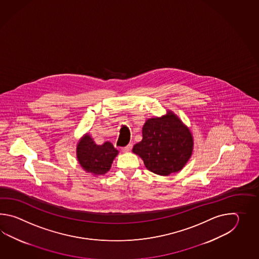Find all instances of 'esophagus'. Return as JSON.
Returning a JSON list of instances; mask_svg holds the SVG:
<instances>
[{
    "mask_svg": "<svg viewBox=\"0 0 259 259\" xmlns=\"http://www.w3.org/2000/svg\"><path fill=\"white\" fill-rule=\"evenodd\" d=\"M132 149V143H128L126 147H123L121 148L122 152H124V153H127V152H130L131 150Z\"/></svg>",
    "mask_w": 259,
    "mask_h": 259,
    "instance_id": "esophagus-1",
    "label": "esophagus"
}]
</instances>
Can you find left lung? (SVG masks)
I'll use <instances>...</instances> for the list:
<instances>
[{
	"label": "left lung",
	"instance_id": "8db88e82",
	"mask_svg": "<svg viewBox=\"0 0 259 259\" xmlns=\"http://www.w3.org/2000/svg\"><path fill=\"white\" fill-rule=\"evenodd\" d=\"M192 133L172 112L150 118L143 127V140L132 152L148 170L161 176L182 170L193 153Z\"/></svg>",
	"mask_w": 259,
	"mask_h": 259
}]
</instances>
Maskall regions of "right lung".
Segmentation results:
<instances>
[{
	"mask_svg": "<svg viewBox=\"0 0 259 259\" xmlns=\"http://www.w3.org/2000/svg\"><path fill=\"white\" fill-rule=\"evenodd\" d=\"M118 154L112 143L105 142L97 145L94 140L85 134L77 143V157L83 169L94 175H104L110 169L113 160Z\"/></svg>",
	"mask_w": 259,
	"mask_h": 259,
	"instance_id": "right-lung-1",
	"label": "right lung"
}]
</instances>
